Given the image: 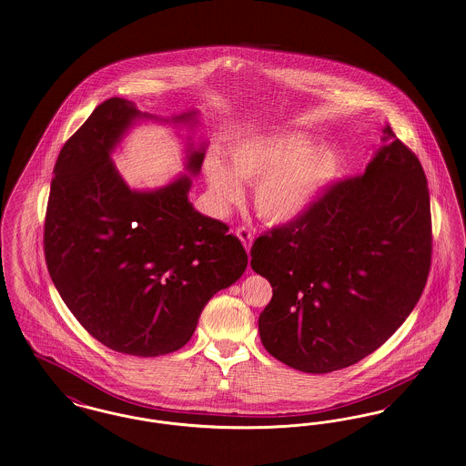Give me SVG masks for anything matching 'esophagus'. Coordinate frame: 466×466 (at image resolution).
<instances>
[{
  "instance_id": "1",
  "label": "esophagus",
  "mask_w": 466,
  "mask_h": 466,
  "mask_svg": "<svg viewBox=\"0 0 466 466\" xmlns=\"http://www.w3.org/2000/svg\"><path fill=\"white\" fill-rule=\"evenodd\" d=\"M237 237H238V238H240V242L244 244L245 250H247V252H250V245H252V238H254V237H252V233H250V229H247L244 226H242V228H238V229H237Z\"/></svg>"
}]
</instances>
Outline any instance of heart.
<instances>
[{
    "label": "heart",
    "mask_w": 466,
    "mask_h": 466,
    "mask_svg": "<svg viewBox=\"0 0 466 466\" xmlns=\"http://www.w3.org/2000/svg\"><path fill=\"white\" fill-rule=\"evenodd\" d=\"M229 168L218 156L205 159L210 193L222 210L244 199L240 182L254 186V208L261 219L286 226L303 219L345 172L335 144H314L296 129H269L244 137L228 148Z\"/></svg>",
    "instance_id": "heart-1"
}]
</instances>
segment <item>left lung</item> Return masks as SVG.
Here are the masks:
<instances>
[{
  "label": "left lung",
  "mask_w": 466,
  "mask_h": 466,
  "mask_svg": "<svg viewBox=\"0 0 466 466\" xmlns=\"http://www.w3.org/2000/svg\"><path fill=\"white\" fill-rule=\"evenodd\" d=\"M361 177L335 184L298 222L261 235L250 267L273 296L259 316L269 354L305 373L350 367L414 310L431 263L424 170L390 124Z\"/></svg>",
  "instance_id": "1"
}]
</instances>
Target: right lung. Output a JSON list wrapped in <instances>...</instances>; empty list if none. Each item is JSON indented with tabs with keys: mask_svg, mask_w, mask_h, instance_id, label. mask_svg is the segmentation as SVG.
<instances>
[{
	"mask_svg": "<svg viewBox=\"0 0 466 466\" xmlns=\"http://www.w3.org/2000/svg\"><path fill=\"white\" fill-rule=\"evenodd\" d=\"M142 121L189 126L133 101H103L61 148L50 184L44 248L50 279L76 320L112 350L154 358L189 342L208 299L247 268L244 245L187 199L207 144H184V170L156 189H131L112 159Z\"/></svg>",
	"mask_w": 466,
	"mask_h": 466,
	"instance_id": "obj_1",
	"label": "right lung"
}]
</instances>
